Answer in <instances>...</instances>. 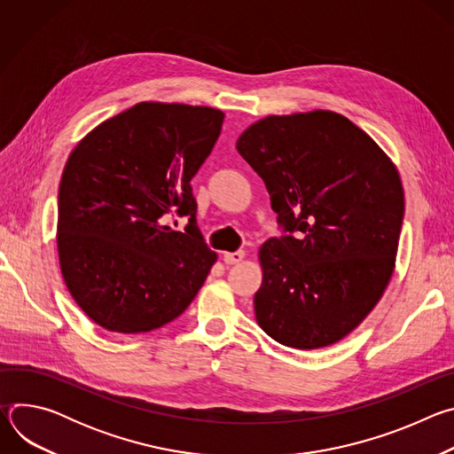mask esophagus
<instances>
[{"label": "esophagus", "mask_w": 454, "mask_h": 454, "mask_svg": "<svg viewBox=\"0 0 454 454\" xmlns=\"http://www.w3.org/2000/svg\"><path fill=\"white\" fill-rule=\"evenodd\" d=\"M242 258H244V251H242V249L233 251V253H224V254H223V261H224L228 266L239 264V262L242 261Z\"/></svg>", "instance_id": "obj_1"}]
</instances>
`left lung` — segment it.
<instances>
[{"instance_id":"1","label":"left lung","mask_w":454,"mask_h":454,"mask_svg":"<svg viewBox=\"0 0 454 454\" xmlns=\"http://www.w3.org/2000/svg\"><path fill=\"white\" fill-rule=\"evenodd\" d=\"M284 235L261 247L258 325L291 348L350 334L392 278L404 217L394 163L343 114L268 116L237 140Z\"/></svg>"}]
</instances>
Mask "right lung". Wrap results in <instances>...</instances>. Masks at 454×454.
I'll list each match as a JSON object with an SVG mask.
<instances>
[{
  "mask_svg": "<svg viewBox=\"0 0 454 454\" xmlns=\"http://www.w3.org/2000/svg\"><path fill=\"white\" fill-rule=\"evenodd\" d=\"M224 113L140 102L74 149L59 184L57 247L64 282L97 325L140 334L176 319L214 262L198 226L192 177L210 156ZM188 216L184 232L167 224Z\"/></svg>",
  "mask_w": 454,
  "mask_h": 454,
  "instance_id": "obj_1",
  "label": "right lung"
}]
</instances>
